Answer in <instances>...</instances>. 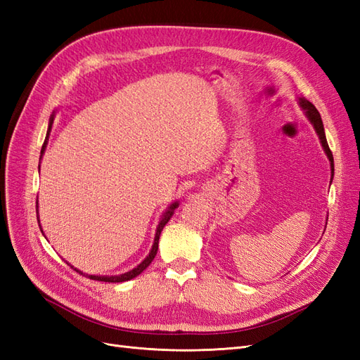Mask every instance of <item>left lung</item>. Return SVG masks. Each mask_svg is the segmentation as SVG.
<instances>
[{
  "label": "left lung",
  "mask_w": 360,
  "mask_h": 360,
  "mask_svg": "<svg viewBox=\"0 0 360 360\" xmlns=\"http://www.w3.org/2000/svg\"><path fill=\"white\" fill-rule=\"evenodd\" d=\"M299 105L304 110V115L308 117L311 124L315 129V132H317V135L320 138V143H321V146H323V148L326 151V155H328V158L330 160V169H332V177H333V155H332V151L329 148L328 139H326V135H324V127H323L320 112L317 111V108H315L309 101L304 99V97H299Z\"/></svg>",
  "instance_id": "obj_1"
}]
</instances>
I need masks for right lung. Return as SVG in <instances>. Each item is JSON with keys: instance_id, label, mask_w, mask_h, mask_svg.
Here are the masks:
<instances>
[{"instance_id": "1", "label": "right lung", "mask_w": 360, "mask_h": 360, "mask_svg": "<svg viewBox=\"0 0 360 360\" xmlns=\"http://www.w3.org/2000/svg\"><path fill=\"white\" fill-rule=\"evenodd\" d=\"M52 123H53V115H51V118H49V126H48V134H46V139H45V143H43V146H41V151H40V159H41V156H43V153H45V148H46V144H48V136H49V132H51V127H52ZM39 169H40V165H39ZM179 207V202L176 201V202H172L169 207H168V210L162 214V219H160V222H159V225H158V228H156V236H155V243H153V246H151V250H150V254L147 255V258L143 261V263H141L139 266H136L135 269H132L130 271H126V274H123V275H118V276H96V275H85L86 278H90V279H93V281H103V282H124V281H129V279H132V278H135V276H138L139 274H143V271L151 264V261L155 259V257H156V254H158V248H159V237H160V233H162V230H163V226H165L167 224H168V221L171 219V216L174 214V210H176ZM37 221H39V216H37ZM39 226H40V221H39ZM41 233H43V230H40ZM76 270V269H75ZM76 271H79V270H76ZM81 275H84L82 271H79Z\"/></svg>"}]
</instances>
